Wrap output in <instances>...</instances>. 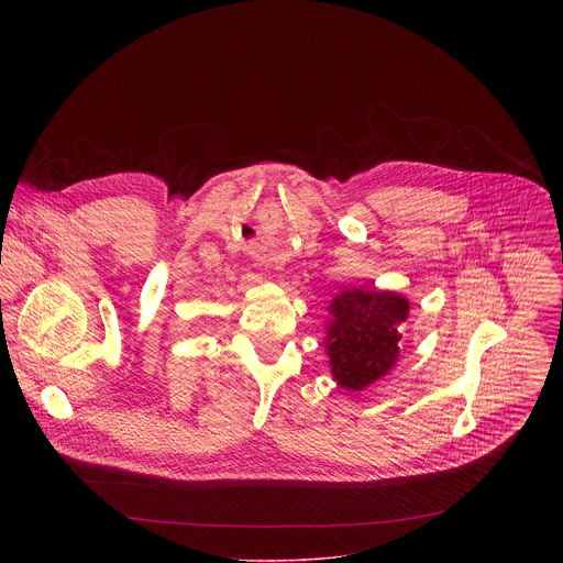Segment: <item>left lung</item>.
<instances>
[{
  "label": "left lung",
  "instance_id": "8db88e82",
  "mask_svg": "<svg viewBox=\"0 0 563 563\" xmlns=\"http://www.w3.org/2000/svg\"><path fill=\"white\" fill-rule=\"evenodd\" d=\"M410 311L408 298L394 291L345 289L330 305L328 356L332 376L358 391L383 378L398 361V325Z\"/></svg>",
  "mask_w": 563,
  "mask_h": 563
}]
</instances>
